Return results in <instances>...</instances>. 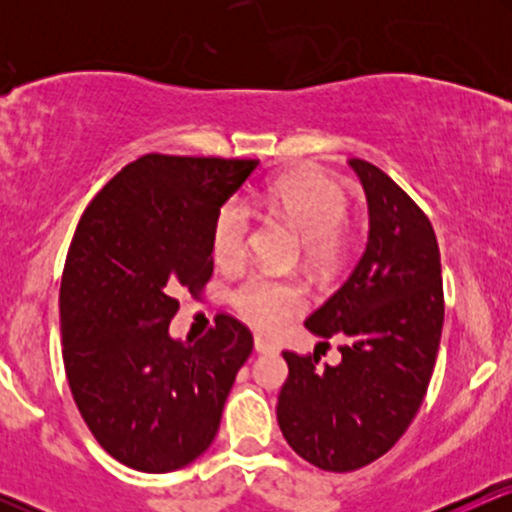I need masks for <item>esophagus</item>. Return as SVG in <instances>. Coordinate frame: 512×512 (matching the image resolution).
I'll list each match as a JSON object with an SVG mask.
<instances>
[{
	"label": "esophagus",
	"instance_id": "obj_1",
	"mask_svg": "<svg viewBox=\"0 0 512 512\" xmlns=\"http://www.w3.org/2000/svg\"><path fill=\"white\" fill-rule=\"evenodd\" d=\"M276 346L272 342H267L264 337H255V351L257 354H272Z\"/></svg>",
	"mask_w": 512,
	"mask_h": 512
}]
</instances>
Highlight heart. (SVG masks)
Wrapping results in <instances>:
<instances>
[{"label": "heart", "instance_id": "1", "mask_svg": "<svg viewBox=\"0 0 512 512\" xmlns=\"http://www.w3.org/2000/svg\"><path fill=\"white\" fill-rule=\"evenodd\" d=\"M267 204L276 216L289 221L303 238L305 260L315 267H330L346 252L344 219L349 197L337 182L315 170H298L274 180L267 190ZM250 209L231 199L219 209L211 226V252L216 262L236 264L248 250ZM301 286L252 274L233 291V305L252 327L272 332L303 308Z\"/></svg>", "mask_w": 512, "mask_h": 512}]
</instances>
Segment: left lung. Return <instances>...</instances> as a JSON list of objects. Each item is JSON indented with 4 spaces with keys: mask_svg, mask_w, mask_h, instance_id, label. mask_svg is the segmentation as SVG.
I'll use <instances>...</instances> for the list:
<instances>
[{
    "mask_svg": "<svg viewBox=\"0 0 512 512\" xmlns=\"http://www.w3.org/2000/svg\"><path fill=\"white\" fill-rule=\"evenodd\" d=\"M349 166L368 199V243L342 289L305 320L317 337L344 339L342 361L284 351L276 404L286 443L325 472L366 467L402 438L431 383L445 315L431 221L378 166Z\"/></svg>",
    "mask_w": 512,
    "mask_h": 512,
    "instance_id": "8db88e82",
    "label": "left lung"
}]
</instances>
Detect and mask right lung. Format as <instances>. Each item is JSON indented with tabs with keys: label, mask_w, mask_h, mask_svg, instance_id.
Returning <instances> with one entry per match:
<instances>
[{
	"label": "right lung",
	"mask_w": 512,
	"mask_h": 512,
	"mask_svg": "<svg viewBox=\"0 0 512 512\" xmlns=\"http://www.w3.org/2000/svg\"><path fill=\"white\" fill-rule=\"evenodd\" d=\"M252 158L146 154L88 204L60 286L62 358L76 407L117 462L163 474L209 448L252 334L231 315L197 342L170 337L214 272L211 226Z\"/></svg>",
	"instance_id": "1"
}]
</instances>
